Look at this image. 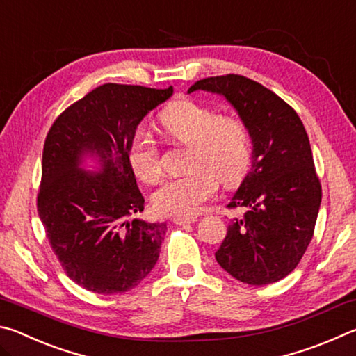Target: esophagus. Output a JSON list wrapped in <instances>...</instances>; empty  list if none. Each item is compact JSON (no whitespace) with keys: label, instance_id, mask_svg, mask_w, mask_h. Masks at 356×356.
I'll list each match as a JSON object with an SVG mask.
<instances>
[{"label":"esophagus","instance_id":"1","mask_svg":"<svg viewBox=\"0 0 356 356\" xmlns=\"http://www.w3.org/2000/svg\"><path fill=\"white\" fill-rule=\"evenodd\" d=\"M172 222L179 226H185V225H193V222H196V218L195 216H191V218H188V216H174Z\"/></svg>","mask_w":356,"mask_h":356}]
</instances>
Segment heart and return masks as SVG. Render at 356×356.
I'll return each mask as SVG.
<instances>
[{
  "label": "heart",
  "mask_w": 356,
  "mask_h": 356,
  "mask_svg": "<svg viewBox=\"0 0 356 356\" xmlns=\"http://www.w3.org/2000/svg\"><path fill=\"white\" fill-rule=\"evenodd\" d=\"M159 122L171 141L188 144L184 176L165 180L152 195L161 215L191 216L218 188L238 185L251 166L248 125L193 99H179L161 111ZM131 170L146 184L161 176L160 146L146 131H136L129 146Z\"/></svg>",
  "instance_id": "heart-1"
}]
</instances>
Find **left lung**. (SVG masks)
Segmentation results:
<instances>
[{"mask_svg":"<svg viewBox=\"0 0 356 356\" xmlns=\"http://www.w3.org/2000/svg\"><path fill=\"white\" fill-rule=\"evenodd\" d=\"M225 95L248 125L252 165L227 204L231 220L216 262L251 286L272 284L300 264L314 236L322 185L305 125L293 108L261 83L227 74L196 81L188 92Z\"/></svg>","mask_w":356,"mask_h":356,"instance_id":"obj_1","label":"left lung"}]
</instances>
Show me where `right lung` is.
<instances>
[{"mask_svg":"<svg viewBox=\"0 0 356 356\" xmlns=\"http://www.w3.org/2000/svg\"><path fill=\"white\" fill-rule=\"evenodd\" d=\"M171 95L172 86L106 83L65 108L48 130L38 212L64 272L88 291L127 292L159 261L166 225L131 220L144 210V197L127 154L138 124ZM84 153L99 156L100 173L81 170Z\"/></svg>","mask_w":356,"mask_h":356,"instance_id":"right-lung-1","label":"right lung"}]
</instances>
